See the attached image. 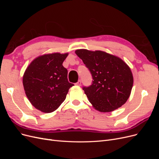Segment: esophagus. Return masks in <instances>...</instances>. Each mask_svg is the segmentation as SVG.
<instances>
[{"label":"esophagus","instance_id":"1","mask_svg":"<svg viewBox=\"0 0 159 159\" xmlns=\"http://www.w3.org/2000/svg\"><path fill=\"white\" fill-rule=\"evenodd\" d=\"M75 85H78V86H81V81L80 80L78 81V82L75 83Z\"/></svg>","mask_w":159,"mask_h":159}]
</instances>
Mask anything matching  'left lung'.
<instances>
[{
	"instance_id": "left-lung-1",
	"label": "left lung",
	"mask_w": 159,
	"mask_h": 159,
	"mask_svg": "<svg viewBox=\"0 0 159 159\" xmlns=\"http://www.w3.org/2000/svg\"><path fill=\"white\" fill-rule=\"evenodd\" d=\"M92 76L91 85L83 87L95 109L111 112L125 103L131 94L133 77L131 69L119 57L102 51H75Z\"/></svg>"
}]
</instances>
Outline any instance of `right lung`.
<instances>
[{"label": "right lung", "instance_id": "add662e5", "mask_svg": "<svg viewBox=\"0 0 159 159\" xmlns=\"http://www.w3.org/2000/svg\"><path fill=\"white\" fill-rule=\"evenodd\" d=\"M68 54L54 53L38 57L26 68L23 85L28 99L37 109L51 113L59 107L74 85L62 65Z\"/></svg>", "mask_w": 159, "mask_h": 159}]
</instances>
